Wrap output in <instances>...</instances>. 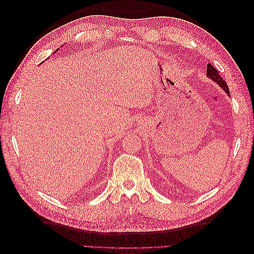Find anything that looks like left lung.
Instances as JSON below:
<instances>
[{"label":"left lung","instance_id":"8db88e82","mask_svg":"<svg viewBox=\"0 0 254 254\" xmlns=\"http://www.w3.org/2000/svg\"><path fill=\"white\" fill-rule=\"evenodd\" d=\"M206 77L207 78H210V79H212L214 82H216L218 86L224 90L226 93L230 96V91H229V88H228V86H227V83H226V81L221 78V76L219 75V73H218V71L216 70V68H215L212 64H207V65H206Z\"/></svg>","mask_w":254,"mask_h":254}]
</instances>
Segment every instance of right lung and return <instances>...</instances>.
I'll return each instance as SVG.
<instances>
[{"label":"right lung","mask_w":254,"mask_h":254,"mask_svg":"<svg viewBox=\"0 0 254 254\" xmlns=\"http://www.w3.org/2000/svg\"><path fill=\"white\" fill-rule=\"evenodd\" d=\"M57 51H58V50H57ZM57 51H56V52H57Z\"/></svg>","instance_id":"add662e5"}]
</instances>
